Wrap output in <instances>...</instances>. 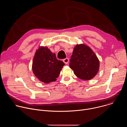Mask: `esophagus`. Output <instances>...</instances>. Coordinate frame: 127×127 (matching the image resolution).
Instances as JSON below:
<instances>
[{"instance_id": "1", "label": "esophagus", "mask_w": 127, "mask_h": 127, "mask_svg": "<svg viewBox=\"0 0 127 127\" xmlns=\"http://www.w3.org/2000/svg\"><path fill=\"white\" fill-rule=\"evenodd\" d=\"M63 62L65 64H67L69 62V59L68 58H66L63 60Z\"/></svg>"}]
</instances>
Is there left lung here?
I'll use <instances>...</instances> for the list:
<instances>
[{"mask_svg":"<svg viewBox=\"0 0 127 127\" xmlns=\"http://www.w3.org/2000/svg\"><path fill=\"white\" fill-rule=\"evenodd\" d=\"M69 67L79 78L93 79L99 69V61L92 49L87 45L77 44L70 60Z\"/></svg>","mask_w":127,"mask_h":127,"instance_id":"8db88e82","label":"left lung"}]
</instances>
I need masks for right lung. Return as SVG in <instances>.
Wrapping results in <instances>:
<instances>
[{"mask_svg":"<svg viewBox=\"0 0 127 127\" xmlns=\"http://www.w3.org/2000/svg\"><path fill=\"white\" fill-rule=\"evenodd\" d=\"M64 63L57 59L55 53L47 47L40 46L33 58L32 70L41 82L49 83L56 81Z\"/></svg>","mask_w":127,"mask_h":127,"instance_id":"obj_1","label":"right lung"}]
</instances>
